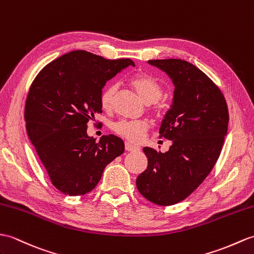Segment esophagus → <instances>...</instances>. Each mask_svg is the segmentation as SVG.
Listing matches in <instances>:
<instances>
[{
    "mask_svg": "<svg viewBox=\"0 0 254 254\" xmlns=\"http://www.w3.org/2000/svg\"><path fill=\"white\" fill-rule=\"evenodd\" d=\"M126 150L127 151H136V150H139V148L138 147H136V146H134V145H132V144H129V143H126Z\"/></svg>",
    "mask_w": 254,
    "mask_h": 254,
    "instance_id": "1",
    "label": "esophagus"
}]
</instances>
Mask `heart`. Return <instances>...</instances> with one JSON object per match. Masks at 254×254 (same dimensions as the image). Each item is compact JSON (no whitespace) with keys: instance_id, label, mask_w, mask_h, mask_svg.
<instances>
[{"instance_id":"obj_1","label":"heart","mask_w":254,"mask_h":254,"mask_svg":"<svg viewBox=\"0 0 254 254\" xmlns=\"http://www.w3.org/2000/svg\"><path fill=\"white\" fill-rule=\"evenodd\" d=\"M129 83L135 88L138 95L145 103L150 105L151 113L157 117H161L167 110L166 105L161 103L162 86L149 75H135L129 80ZM118 91L117 84H111L105 87L100 94V105L104 110L110 111L114 107V98ZM149 126L145 120H120L114 123L113 129L121 137L133 143H138L144 138V135Z\"/></svg>"}]
</instances>
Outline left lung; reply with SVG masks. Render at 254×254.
<instances>
[{
	"label": "left lung",
	"mask_w": 254,
	"mask_h": 254,
	"mask_svg": "<svg viewBox=\"0 0 254 254\" xmlns=\"http://www.w3.org/2000/svg\"><path fill=\"white\" fill-rule=\"evenodd\" d=\"M148 64L174 84L172 105L159 129V137L172 145L166 152L144 147L148 166L136 186L152 203L172 205L190 196L213 169L227 135L228 109L220 88L192 64L173 58Z\"/></svg>",
	"instance_id": "1"
}]
</instances>
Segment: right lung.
I'll list each match as a JSON object with an SVG mask.
<instances>
[{
  "mask_svg": "<svg viewBox=\"0 0 254 254\" xmlns=\"http://www.w3.org/2000/svg\"><path fill=\"white\" fill-rule=\"evenodd\" d=\"M128 66H135L128 58L72 51L46 64L32 82L25 107L28 136L52 184L64 194L94 190L106 166L125 151L121 138L109 134L96 141L86 129L103 113V87Z\"/></svg>",
  "mask_w": 254,
  "mask_h": 254,
  "instance_id": "obj_1",
  "label": "right lung"
}]
</instances>
